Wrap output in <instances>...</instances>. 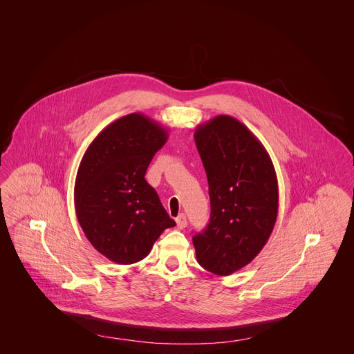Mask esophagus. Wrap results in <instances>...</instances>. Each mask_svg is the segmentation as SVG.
<instances>
[{"instance_id": "esophagus-1", "label": "esophagus", "mask_w": 354, "mask_h": 354, "mask_svg": "<svg viewBox=\"0 0 354 354\" xmlns=\"http://www.w3.org/2000/svg\"><path fill=\"white\" fill-rule=\"evenodd\" d=\"M176 225L179 230H185L187 227V218H185V214H180L178 218H176Z\"/></svg>"}]
</instances>
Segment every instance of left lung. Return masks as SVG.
<instances>
[{
  "instance_id": "left-lung-1",
  "label": "left lung",
  "mask_w": 354,
  "mask_h": 354,
  "mask_svg": "<svg viewBox=\"0 0 354 354\" xmlns=\"http://www.w3.org/2000/svg\"><path fill=\"white\" fill-rule=\"evenodd\" d=\"M195 143L208 179L211 219L192 237L204 270L228 276L250 264L277 219L279 187L270 153L230 115L199 124Z\"/></svg>"
}]
</instances>
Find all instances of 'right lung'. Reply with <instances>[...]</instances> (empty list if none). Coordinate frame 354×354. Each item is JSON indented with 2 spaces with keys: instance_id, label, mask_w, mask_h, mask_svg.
Returning <instances> with one entry per match:
<instances>
[{
  "instance_id": "obj_1",
  "label": "right lung",
  "mask_w": 354,
  "mask_h": 354,
  "mask_svg": "<svg viewBox=\"0 0 354 354\" xmlns=\"http://www.w3.org/2000/svg\"><path fill=\"white\" fill-rule=\"evenodd\" d=\"M167 139L166 127L133 113L104 127L84 152L74 185L75 214L87 240L110 261L143 260L175 225L145 179Z\"/></svg>"
}]
</instances>
